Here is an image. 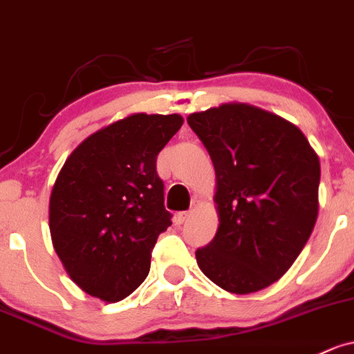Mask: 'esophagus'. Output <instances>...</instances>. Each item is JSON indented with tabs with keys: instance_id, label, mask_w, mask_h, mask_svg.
I'll use <instances>...</instances> for the list:
<instances>
[{
	"instance_id": "1",
	"label": "esophagus",
	"mask_w": 354,
	"mask_h": 354,
	"mask_svg": "<svg viewBox=\"0 0 354 354\" xmlns=\"http://www.w3.org/2000/svg\"><path fill=\"white\" fill-rule=\"evenodd\" d=\"M191 216H192V211L178 212V214H177V221H178V223H184V221H187V219L191 218Z\"/></svg>"
}]
</instances>
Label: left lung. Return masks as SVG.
<instances>
[{
  "label": "left lung",
  "mask_w": 354,
  "mask_h": 354,
  "mask_svg": "<svg viewBox=\"0 0 354 354\" xmlns=\"http://www.w3.org/2000/svg\"><path fill=\"white\" fill-rule=\"evenodd\" d=\"M187 123L211 155L219 218L197 265L231 294L267 288L292 267L317 221V153L294 123L246 102L192 113Z\"/></svg>",
  "instance_id": "1"
}]
</instances>
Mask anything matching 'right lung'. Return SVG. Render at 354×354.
Segmentation results:
<instances>
[{"mask_svg":"<svg viewBox=\"0 0 354 354\" xmlns=\"http://www.w3.org/2000/svg\"><path fill=\"white\" fill-rule=\"evenodd\" d=\"M182 124L180 115L135 113L87 136L60 169L48 203L50 236L86 294L118 302L147 279L172 218L157 155Z\"/></svg>","mask_w":354,"mask_h":354,"instance_id":"add662e5","label":"right lung"}]
</instances>
